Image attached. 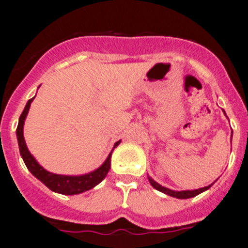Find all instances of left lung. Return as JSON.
Listing matches in <instances>:
<instances>
[{
    "label": "left lung",
    "instance_id": "8db88e82",
    "mask_svg": "<svg viewBox=\"0 0 248 248\" xmlns=\"http://www.w3.org/2000/svg\"><path fill=\"white\" fill-rule=\"evenodd\" d=\"M223 113L226 114V112L223 111ZM231 141H232V139H231ZM149 178V182L150 184L153 185L154 188L156 189V190L161 191V193H164V194H168L170 195V197H174V198H178V199H188V198H193V197H195V195L201 194V193H203V191L208 190V189L211 188L212 185L214 184V183H212L211 185H208V186H204V188H199V189H194V190H171V189L169 188H165V186H163V185H160L159 183H156L155 180H154L153 178H150V176H147Z\"/></svg>",
    "mask_w": 248,
    "mask_h": 248
}]
</instances>
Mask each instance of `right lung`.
<instances>
[{"mask_svg": "<svg viewBox=\"0 0 248 248\" xmlns=\"http://www.w3.org/2000/svg\"><path fill=\"white\" fill-rule=\"evenodd\" d=\"M35 98V97H34ZM34 98L29 99L26 106H25L24 111H22L21 116L18 118L17 130H16V136H17L18 141V149H20V154L24 160L25 165L29 169V171L32 174L36 179H39L43 184H45L50 190L59 193V194L64 195H76L84 193V191L89 190V189L94 188L95 185H98L99 183L106 178V175L109 171L111 168V155L114 147H117L120 145L121 140L114 143L113 149L107 156V159L98 169L93 170L91 172L83 174V175H60V174H54L47 170H45L40 164L37 163L35 157L31 155L29 151L26 142L24 139V124L26 120V116L30 109L31 102L34 101Z\"/></svg>", "mask_w": 248, "mask_h": 248, "instance_id": "obj_1", "label": "right lung"}]
</instances>
